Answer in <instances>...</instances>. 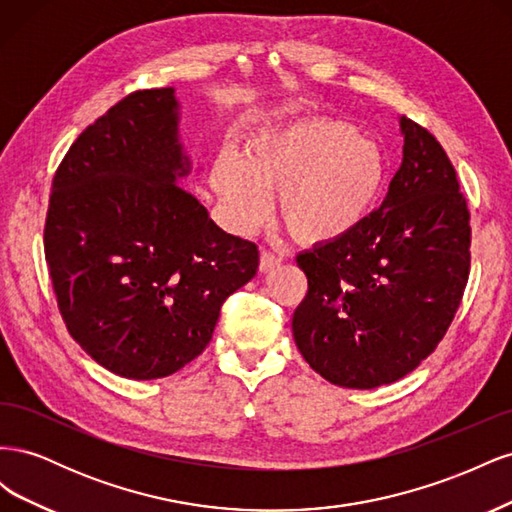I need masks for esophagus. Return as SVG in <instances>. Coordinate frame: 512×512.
<instances>
[{
  "instance_id": "esophagus-1",
  "label": "esophagus",
  "mask_w": 512,
  "mask_h": 512,
  "mask_svg": "<svg viewBox=\"0 0 512 512\" xmlns=\"http://www.w3.org/2000/svg\"><path fill=\"white\" fill-rule=\"evenodd\" d=\"M284 258L280 254H273V252H262L260 256V273H269L277 267H282Z\"/></svg>"
}]
</instances>
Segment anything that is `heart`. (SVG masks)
I'll return each mask as SVG.
<instances>
[{"instance_id": "obj_1", "label": "heart", "mask_w": 512, "mask_h": 512, "mask_svg": "<svg viewBox=\"0 0 512 512\" xmlns=\"http://www.w3.org/2000/svg\"><path fill=\"white\" fill-rule=\"evenodd\" d=\"M213 190L241 232L267 220L269 192L288 230L303 243H335L378 207L386 185L382 149L339 119H307L262 132L245 147V162L222 153L211 173Z\"/></svg>"}]
</instances>
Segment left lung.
<instances>
[{
    "instance_id": "8db88e82",
    "label": "left lung",
    "mask_w": 512,
    "mask_h": 512,
    "mask_svg": "<svg viewBox=\"0 0 512 512\" xmlns=\"http://www.w3.org/2000/svg\"><path fill=\"white\" fill-rule=\"evenodd\" d=\"M404 158L352 235L297 256L307 294L292 335L316 374L376 389L410 374L451 327L470 273V211L442 145L399 117Z\"/></svg>"
}]
</instances>
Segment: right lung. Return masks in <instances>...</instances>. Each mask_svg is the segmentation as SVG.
I'll return each instance as SVG.
<instances>
[{
  "instance_id": "right-lung-1",
  "label": "right lung",
  "mask_w": 512,
  "mask_h": 512,
  "mask_svg": "<svg viewBox=\"0 0 512 512\" xmlns=\"http://www.w3.org/2000/svg\"><path fill=\"white\" fill-rule=\"evenodd\" d=\"M175 87L108 108L53 177L44 256L70 335L121 378L175 374L207 348L222 303L252 280L258 247L228 235L179 179Z\"/></svg>"
}]
</instances>
